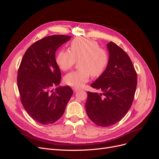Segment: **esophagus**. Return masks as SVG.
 <instances>
[{"label": "esophagus", "instance_id": "1", "mask_svg": "<svg viewBox=\"0 0 159 159\" xmlns=\"http://www.w3.org/2000/svg\"><path fill=\"white\" fill-rule=\"evenodd\" d=\"M72 89H73V91H74V92H76V91H78L79 90V88H73Z\"/></svg>", "mask_w": 159, "mask_h": 159}]
</instances>
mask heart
Returning <instances> with one entry per match:
<instances>
[{"mask_svg": "<svg viewBox=\"0 0 159 159\" xmlns=\"http://www.w3.org/2000/svg\"><path fill=\"white\" fill-rule=\"evenodd\" d=\"M80 70L65 75V84L75 88L81 87L89 80L90 75L98 78L109 64L107 52L99 48L98 42L85 38H76L70 44V51L61 50L56 57V62L62 71H68L78 61Z\"/></svg>", "mask_w": 159, "mask_h": 159, "instance_id": "heart-1", "label": "heart"}]
</instances>
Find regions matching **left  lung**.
I'll use <instances>...</instances> for the list:
<instances>
[{
    "instance_id": "1",
    "label": "left lung",
    "mask_w": 159,
    "mask_h": 159,
    "mask_svg": "<svg viewBox=\"0 0 159 159\" xmlns=\"http://www.w3.org/2000/svg\"><path fill=\"white\" fill-rule=\"evenodd\" d=\"M109 64L91 87L102 93L88 92L85 110L100 127H109L122 119L131 107L137 84V75L127 53L115 43L107 44Z\"/></svg>"
}]
</instances>
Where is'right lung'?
<instances>
[{"instance_id":"right-lung-1","label":"right lung","mask_w":159,"mask_h":159,"mask_svg":"<svg viewBox=\"0 0 159 159\" xmlns=\"http://www.w3.org/2000/svg\"><path fill=\"white\" fill-rule=\"evenodd\" d=\"M71 38L53 35L36 41L26 51L18 71L20 100L28 114L42 125L52 124L64 113L73 91L60 84L61 72L56 62V51Z\"/></svg>"}]
</instances>
